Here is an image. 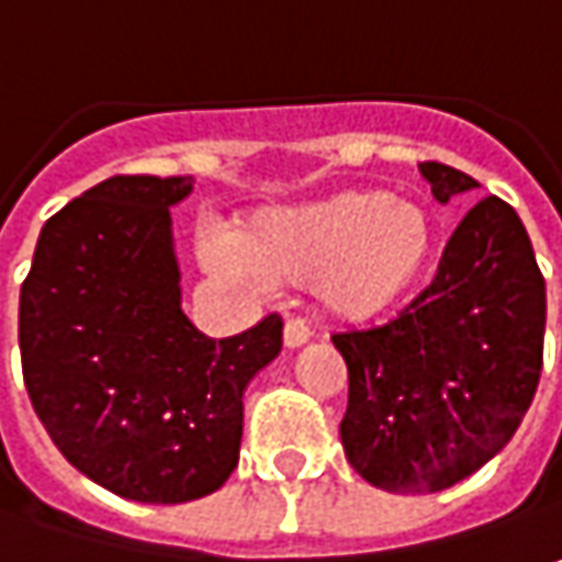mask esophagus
<instances>
[{
  "label": "esophagus",
  "mask_w": 562,
  "mask_h": 562,
  "mask_svg": "<svg viewBox=\"0 0 562 562\" xmlns=\"http://www.w3.org/2000/svg\"><path fill=\"white\" fill-rule=\"evenodd\" d=\"M307 339H311V326H307L304 319H285V326H282V341H285L289 348H299V345H304Z\"/></svg>",
  "instance_id": "obj_1"
}]
</instances>
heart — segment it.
<instances>
[{
  "label": "heart",
  "instance_id": "obj_1",
  "mask_svg": "<svg viewBox=\"0 0 562 562\" xmlns=\"http://www.w3.org/2000/svg\"><path fill=\"white\" fill-rule=\"evenodd\" d=\"M236 251L270 282L317 285L329 314L367 319L392 307L416 280L432 248L423 207L397 202L389 189H355L299 207L261 211L236 229ZM214 270L233 273L236 258L204 245Z\"/></svg>",
  "mask_w": 562,
  "mask_h": 562
}]
</instances>
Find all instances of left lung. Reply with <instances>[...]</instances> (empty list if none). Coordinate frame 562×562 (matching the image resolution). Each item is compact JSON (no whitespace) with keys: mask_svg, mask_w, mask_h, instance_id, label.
<instances>
[{"mask_svg":"<svg viewBox=\"0 0 562 562\" xmlns=\"http://www.w3.org/2000/svg\"><path fill=\"white\" fill-rule=\"evenodd\" d=\"M432 195L475 189L463 170L419 165ZM544 277L510 204L467 211L432 282L397 317L336 333L348 367L339 432L348 463L395 494L445 492L519 429L544 363Z\"/></svg>","mask_w":562,"mask_h":562,"instance_id":"8db88e82","label":"left lung"}]
</instances>
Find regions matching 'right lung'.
Segmentation results:
<instances>
[{
  "label": "right lung",
  "instance_id": "obj_1",
  "mask_svg": "<svg viewBox=\"0 0 562 562\" xmlns=\"http://www.w3.org/2000/svg\"><path fill=\"white\" fill-rule=\"evenodd\" d=\"M192 177H111L46 221L21 285L30 404L70 467L139 504L217 492L239 463L243 395L282 319L207 339L180 307L170 204Z\"/></svg>",
  "mask_w": 562,
  "mask_h": 562
}]
</instances>
